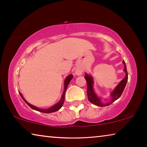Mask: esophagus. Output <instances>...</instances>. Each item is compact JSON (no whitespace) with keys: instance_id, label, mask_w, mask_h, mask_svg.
Returning <instances> with one entry per match:
<instances>
[{"instance_id":"esophagus-1","label":"esophagus","mask_w":147,"mask_h":147,"mask_svg":"<svg viewBox=\"0 0 147 147\" xmlns=\"http://www.w3.org/2000/svg\"><path fill=\"white\" fill-rule=\"evenodd\" d=\"M75 73H76V74H77V75H81V74H82V71H81V70L78 69L75 71Z\"/></svg>"}]
</instances>
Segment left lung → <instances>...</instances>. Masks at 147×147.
Here are the masks:
<instances>
[{
  "label": "left lung",
  "mask_w": 147,
  "mask_h": 147,
  "mask_svg": "<svg viewBox=\"0 0 147 147\" xmlns=\"http://www.w3.org/2000/svg\"><path fill=\"white\" fill-rule=\"evenodd\" d=\"M123 63L124 64V71L125 72L126 75L125 77L123 79L121 82H119V84L117 85V87L115 88L114 90L112 92V93L111 94V101L109 102L108 104H102L100 101V100L98 98V96L96 95L93 90V79L91 75H89L88 74H85L84 78L86 80L87 82V95H88V99L91 103H92L93 104L96 105L97 106H100V107H104L109 106L112 104L113 102H115L116 100H117L120 96H121L124 90L125 87L126 86L127 82L128 80V73L127 71V67L124 61H123Z\"/></svg>",
  "instance_id": "8db88e82"
}]
</instances>
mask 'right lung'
<instances>
[{"instance_id": "1", "label": "right lung", "mask_w": 147, "mask_h": 147, "mask_svg": "<svg viewBox=\"0 0 147 147\" xmlns=\"http://www.w3.org/2000/svg\"><path fill=\"white\" fill-rule=\"evenodd\" d=\"M73 78V74H71V75H69L67 76V77L65 78V88H64V92H63V95H62V97H61V99L59 102L57 104L55 105L53 107H51V108H49V109H39L37 107H35L34 106H32L29 103L26 102V100H25L24 98H23L22 95V94L20 92V95L21 96V97L22 98V99L24 100L25 102L27 104L28 106H29L30 108L32 109H34V110H36V111H40V112H43V113H53V112H55V111H58L59 109H61V107H62L63 103H64V100H65V92H66V90L67 88V86L68 85H69L70 81L71 80L72 78Z\"/></svg>"}]
</instances>
